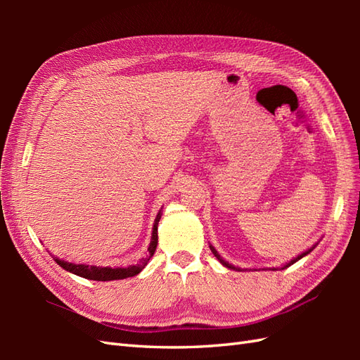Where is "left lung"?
Wrapping results in <instances>:
<instances>
[{"label":"left lung","instance_id":"1","mask_svg":"<svg viewBox=\"0 0 360 360\" xmlns=\"http://www.w3.org/2000/svg\"><path fill=\"white\" fill-rule=\"evenodd\" d=\"M314 248H316V246H314ZM314 248H311L309 250H307V252H303V254H302V255H298L297 258H294V259H290V262H289V263H288V264H286L285 267H289L290 264H294L295 262H298V259H300V258H303L304 255H308V254H309V252H311L312 249H314ZM210 250L213 252V255H215V257H217V258L219 259V263H221V264H224L226 267H231V269H236V267H235V266H232V264H229L227 262H224V259H223V258H221V255H219V254H218V252L215 250V248H213V246H210ZM285 267H283V269H285Z\"/></svg>","mask_w":360,"mask_h":360}]
</instances>
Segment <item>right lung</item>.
Returning a JSON list of instances; mask_svg holds the SVG:
<instances>
[{
	"label": "right lung",
	"instance_id": "obj_1",
	"mask_svg": "<svg viewBox=\"0 0 360 360\" xmlns=\"http://www.w3.org/2000/svg\"><path fill=\"white\" fill-rule=\"evenodd\" d=\"M160 219V212L158 213V217L155 219V224H153V233H151V243L148 246V257L142 258V262L139 264H133L128 267H101V266H89V264H74L70 262H65V259H58L56 257L57 264L63 267L65 271L72 272L79 277L88 278V280H96V281H111V280H124L128 277H134V275L139 274L147 263L150 262V258L153 257L158 246V224Z\"/></svg>",
	"mask_w": 360,
	"mask_h": 360
}]
</instances>
